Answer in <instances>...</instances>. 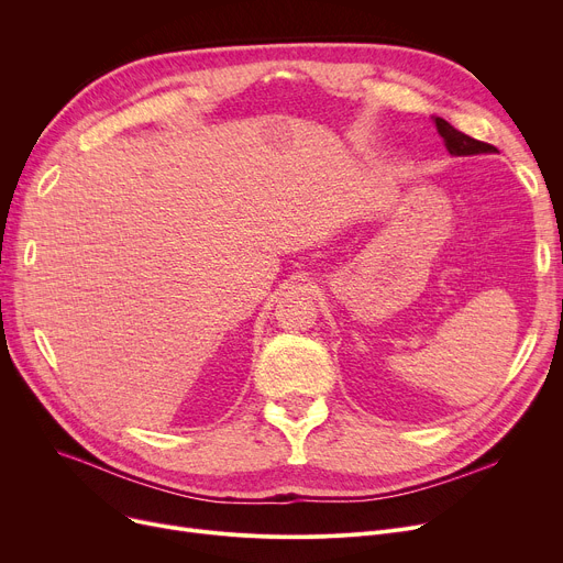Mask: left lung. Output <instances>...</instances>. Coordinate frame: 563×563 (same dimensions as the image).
<instances>
[{
	"label": "left lung",
	"mask_w": 563,
	"mask_h": 563,
	"mask_svg": "<svg viewBox=\"0 0 563 563\" xmlns=\"http://www.w3.org/2000/svg\"><path fill=\"white\" fill-rule=\"evenodd\" d=\"M433 123H435V130L438 134L442 136V141H445V147L448 153L454 155V157H467V155H484V153H495V147L490 143H484V141H477L472 139L463 132H459L454 125H450L445 118H438L433 115Z\"/></svg>",
	"instance_id": "left-lung-1"
}]
</instances>
